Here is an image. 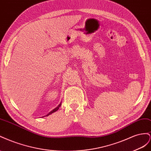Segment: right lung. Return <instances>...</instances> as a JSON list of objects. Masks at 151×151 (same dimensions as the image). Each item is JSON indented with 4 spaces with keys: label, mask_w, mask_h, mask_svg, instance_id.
Returning a JSON list of instances; mask_svg holds the SVG:
<instances>
[{
    "label": "right lung",
    "mask_w": 151,
    "mask_h": 151,
    "mask_svg": "<svg viewBox=\"0 0 151 151\" xmlns=\"http://www.w3.org/2000/svg\"><path fill=\"white\" fill-rule=\"evenodd\" d=\"M61 103L62 102H61V103H60V104L57 106V107H55V109H54L53 110H52L50 112V113H49L48 114H47V115H46V116H48L49 115H50V114H51L52 113H54V112H55V111H57L58 109H59V107H60V106H61Z\"/></svg>",
    "instance_id": "1"
}]
</instances>
